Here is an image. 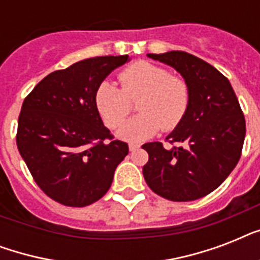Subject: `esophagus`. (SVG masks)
Returning a JSON list of instances; mask_svg holds the SVG:
<instances>
[{"label":"esophagus","instance_id":"obj_1","mask_svg":"<svg viewBox=\"0 0 260 260\" xmlns=\"http://www.w3.org/2000/svg\"><path fill=\"white\" fill-rule=\"evenodd\" d=\"M129 151H136L138 148H140V146L139 144H136V143H129Z\"/></svg>","mask_w":260,"mask_h":260}]
</instances>
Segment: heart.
Here are the masks:
<instances>
[{
    "label": "heart",
    "instance_id": "1",
    "mask_svg": "<svg viewBox=\"0 0 260 260\" xmlns=\"http://www.w3.org/2000/svg\"><path fill=\"white\" fill-rule=\"evenodd\" d=\"M121 87L110 81L95 90V106L109 128H116L131 112V100L140 97L139 114L126 120L117 131L126 142H144L159 131H171L181 124L190 104V90L181 77L165 67L139 60L118 74Z\"/></svg>",
    "mask_w": 260,
    "mask_h": 260
}]
</instances>
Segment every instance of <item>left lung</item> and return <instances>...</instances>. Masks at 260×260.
<instances>
[{
  "label": "left lung",
  "instance_id": "8db88e82",
  "mask_svg": "<svg viewBox=\"0 0 260 260\" xmlns=\"http://www.w3.org/2000/svg\"><path fill=\"white\" fill-rule=\"evenodd\" d=\"M182 75L190 104L181 124L167 136L179 147L146 143L143 175L150 189L170 201H194L217 189L242 155L246 120L230 81L212 64L183 51L147 54Z\"/></svg>",
  "mask_w": 260,
  "mask_h": 260
}]
</instances>
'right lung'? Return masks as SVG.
<instances>
[{
  "instance_id": "right-lung-1",
  "label": "right lung",
  "mask_w": 260,
  "mask_h": 260,
  "mask_svg": "<svg viewBox=\"0 0 260 260\" xmlns=\"http://www.w3.org/2000/svg\"><path fill=\"white\" fill-rule=\"evenodd\" d=\"M128 55L97 56L54 71L28 94L18 116V152L35 182L66 206H87L109 190L128 144L113 140L95 90Z\"/></svg>"
}]
</instances>
